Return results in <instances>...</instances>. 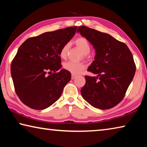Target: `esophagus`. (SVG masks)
I'll return each instance as SVG.
<instances>
[{
	"mask_svg": "<svg viewBox=\"0 0 147 147\" xmlns=\"http://www.w3.org/2000/svg\"><path fill=\"white\" fill-rule=\"evenodd\" d=\"M76 77V76L75 75V74H72L71 75V79L72 80H73V79H74Z\"/></svg>",
	"mask_w": 147,
	"mask_h": 147,
	"instance_id": "1",
	"label": "esophagus"
}]
</instances>
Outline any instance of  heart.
Listing matches in <instances>:
<instances>
[{"instance_id": "1", "label": "heart", "mask_w": 147, "mask_h": 147, "mask_svg": "<svg viewBox=\"0 0 147 147\" xmlns=\"http://www.w3.org/2000/svg\"><path fill=\"white\" fill-rule=\"evenodd\" d=\"M74 43L77 48L82 53L84 58L88 57V53H89L91 51V45L88 39L84 37H78L74 40ZM69 49V43H65L61 47L60 51H59V56L61 58L65 59L67 58ZM63 67L65 70L70 72L71 73L73 74L80 73L86 67L85 65L83 63H75V62L71 61L65 62Z\"/></svg>"}]
</instances>
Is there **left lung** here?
I'll return each instance as SVG.
<instances>
[{
	"label": "left lung",
	"mask_w": 147,
	"mask_h": 147,
	"mask_svg": "<svg viewBox=\"0 0 147 147\" xmlns=\"http://www.w3.org/2000/svg\"><path fill=\"white\" fill-rule=\"evenodd\" d=\"M95 49L94 60L88 71L97 76H85L81 89L85 100L92 106L108 109L123 100L136 73L132 54L125 43L86 26L77 30Z\"/></svg>",
	"instance_id": "1"
}]
</instances>
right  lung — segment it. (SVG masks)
Wrapping results in <instances>:
<instances>
[{"label": "right lung", "instance_id": "add662e5", "mask_svg": "<svg viewBox=\"0 0 147 147\" xmlns=\"http://www.w3.org/2000/svg\"><path fill=\"white\" fill-rule=\"evenodd\" d=\"M77 26L48 32L27 39L11 65L15 91L29 108L44 109L60 97L71 80L70 72L61 69L59 51L73 38Z\"/></svg>", "mask_w": 147, "mask_h": 147}]
</instances>
